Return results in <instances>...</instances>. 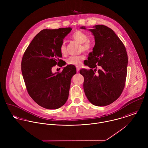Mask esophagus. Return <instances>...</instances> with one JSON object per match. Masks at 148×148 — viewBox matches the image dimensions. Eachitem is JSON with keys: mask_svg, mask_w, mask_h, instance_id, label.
I'll use <instances>...</instances> for the list:
<instances>
[{"mask_svg": "<svg viewBox=\"0 0 148 148\" xmlns=\"http://www.w3.org/2000/svg\"><path fill=\"white\" fill-rule=\"evenodd\" d=\"M79 70H80V66H76V71L78 72L79 71Z\"/></svg>", "mask_w": 148, "mask_h": 148, "instance_id": "34e87169", "label": "esophagus"}]
</instances>
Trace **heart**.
I'll use <instances>...</instances> for the list:
<instances>
[{
	"label": "heart",
	"instance_id": "heart-1",
	"mask_svg": "<svg viewBox=\"0 0 148 148\" xmlns=\"http://www.w3.org/2000/svg\"><path fill=\"white\" fill-rule=\"evenodd\" d=\"M72 38L75 41L81 43V50L85 52H89L93 47V42L92 40L88 39V35L83 31H76L71 36ZM60 52L63 55L66 54V48L65 42H63L60 47ZM84 59L83 55H76L69 57L66 60V63L69 65H79L82 63V61Z\"/></svg>",
	"mask_w": 148,
	"mask_h": 148
}]
</instances>
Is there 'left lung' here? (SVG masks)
Segmentation results:
<instances>
[{"instance_id":"obj_1","label":"left lung","mask_w":148,"mask_h":148,"mask_svg":"<svg viewBox=\"0 0 148 148\" xmlns=\"http://www.w3.org/2000/svg\"><path fill=\"white\" fill-rule=\"evenodd\" d=\"M89 30L95 36V45L85 64L90 69L80 71L84 78L85 94L94 106H108L120 96L125 86L128 63L126 48L114 32L106 25H96ZM98 66L100 69L96 74Z\"/></svg>"}]
</instances>
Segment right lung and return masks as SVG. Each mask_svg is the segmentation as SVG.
<instances>
[{
    "label": "right lung",
    "instance_id": "1",
    "mask_svg": "<svg viewBox=\"0 0 148 148\" xmlns=\"http://www.w3.org/2000/svg\"><path fill=\"white\" fill-rule=\"evenodd\" d=\"M71 27L42 29L26 49L21 60V72L30 97L39 106L48 109L60 108L66 103L72 76L76 73L74 65L64 67L61 72H52L60 59V47Z\"/></svg>",
    "mask_w": 148,
    "mask_h": 148
}]
</instances>
